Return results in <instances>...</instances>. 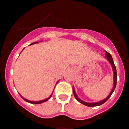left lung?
<instances>
[{"mask_svg":"<svg viewBox=\"0 0 129 129\" xmlns=\"http://www.w3.org/2000/svg\"><path fill=\"white\" fill-rule=\"evenodd\" d=\"M105 58L108 60V61H109V62H110V64H111L112 68V71H113L114 86H113V88H112V91L110 92V94H109V95H108L106 98H105L104 100H101V101H98V102H95V103H88V102H85V101L81 100L78 96H77V94H76V91H75L74 87H73V93H74V95L76 99L79 101V103H82V104H83L84 105L87 106V107H96V106L101 105L105 103L106 101L110 98V97L111 96V95L112 94L113 92L114 91L115 88H116V83H117V72H116V68L114 65V63L113 59H112V57L111 55H110L109 52H105Z\"/></svg>","mask_w":129,"mask_h":129,"instance_id":"1","label":"left lung"}]
</instances>
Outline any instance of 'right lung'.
<instances>
[{
    "label": "right lung",
    "instance_id": "right-lung-1",
    "mask_svg": "<svg viewBox=\"0 0 129 129\" xmlns=\"http://www.w3.org/2000/svg\"><path fill=\"white\" fill-rule=\"evenodd\" d=\"M37 43H37V42H35V43H31V44H37ZM57 82H58V81H57ZM20 97H21V98H22L24 100V101H26V102H28V103H32V104H40V103H44V102H45V101H47L48 100H50V99L51 98V97H52V94H51V95H50V96L49 97V98H48L45 99V100H41V101H29V100H27V99H26V98H23V97H22V95H20Z\"/></svg>",
    "mask_w": 129,
    "mask_h": 129
}]
</instances>
